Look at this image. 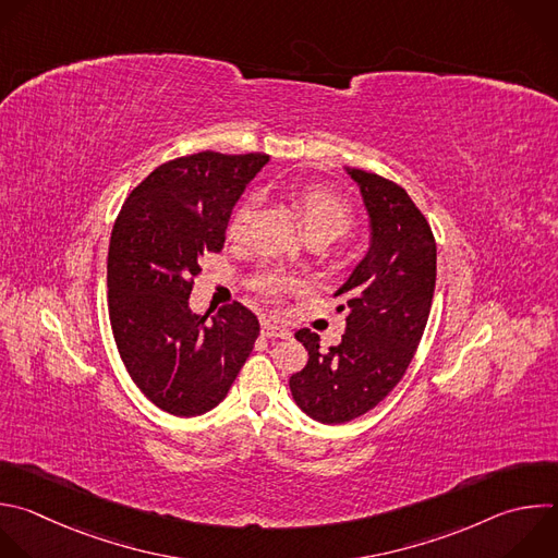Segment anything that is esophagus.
Segmentation results:
<instances>
[{
  "instance_id": "obj_1",
  "label": "esophagus",
  "mask_w": 558,
  "mask_h": 558,
  "mask_svg": "<svg viewBox=\"0 0 558 558\" xmlns=\"http://www.w3.org/2000/svg\"><path fill=\"white\" fill-rule=\"evenodd\" d=\"M263 335L265 337H278V339H289L291 337V330L282 324H276V322H263Z\"/></svg>"
}]
</instances>
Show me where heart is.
I'll return each mask as SVG.
<instances>
[{
	"label": "heart",
	"instance_id": "obj_1",
	"mask_svg": "<svg viewBox=\"0 0 558 558\" xmlns=\"http://www.w3.org/2000/svg\"><path fill=\"white\" fill-rule=\"evenodd\" d=\"M293 204H295L300 221L306 230V236L319 234V236H326L332 241L339 234H343L352 223L350 204L343 197H339L335 191L324 189V185H317V183L302 185V189L293 191ZM254 206H256V199L247 197L234 210L232 221H230V232L234 236H243L247 232L250 221L254 217ZM256 289L267 298H278L282 293L293 291L295 280L284 274L267 271V274L258 276Z\"/></svg>",
	"mask_w": 558,
	"mask_h": 558
}]
</instances>
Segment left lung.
Listing matches in <instances>:
<instances>
[{
    "label": "left lung",
    "mask_w": 558,
    "mask_h": 558,
    "mask_svg": "<svg viewBox=\"0 0 558 558\" xmlns=\"http://www.w3.org/2000/svg\"><path fill=\"white\" fill-rule=\"evenodd\" d=\"M369 217V247L335 291L345 332L328 352L308 328L295 339L306 365L289 379L298 408L324 425L348 423L377 408L403 379L427 326L436 287L432 228L399 183L345 168Z\"/></svg>",
    "instance_id": "8db88e82"
}]
</instances>
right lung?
<instances>
[{
    "label": "right lung",
    "mask_w": 558,
    "mask_h": 558,
    "mask_svg": "<svg viewBox=\"0 0 558 558\" xmlns=\"http://www.w3.org/2000/svg\"><path fill=\"white\" fill-rule=\"evenodd\" d=\"M269 155L204 150L157 166L126 197L109 243V319L140 392L172 416L217 408L260 332L232 302L197 315L189 306L199 258L221 252L232 208Z\"/></svg>",
    "instance_id": "obj_1"
}]
</instances>
